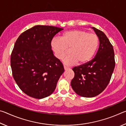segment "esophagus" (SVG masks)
I'll use <instances>...</instances> for the list:
<instances>
[{"label": "esophagus", "mask_w": 126, "mask_h": 126, "mask_svg": "<svg viewBox=\"0 0 126 126\" xmlns=\"http://www.w3.org/2000/svg\"><path fill=\"white\" fill-rule=\"evenodd\" d=\"M64 69L65 71H67V70L69 69V68H68L67 67H65V66H64Z\"/></svg>", "instance_id": "34e87169"}]
</instances>
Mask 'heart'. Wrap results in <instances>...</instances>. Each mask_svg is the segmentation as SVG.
I'll return each mask as SVG.
<instances>
[{
  "mask_svg": "<svg viewBox=\"0 0 126 126\" xmlns=\"http://www.w3.org/2000/svg\"><path fill=\"white\" fill-rule=\"evenodd\" d=\"M98 38L95 34L89 33L83 30H72L65 32L60 38H54L51 47L55 55L59 59H63L70 49L71 54L64 59L67 65L88 62L94 55L98 46Z\"/></svg>",
  "mask_w": 126,
  "mask_h": 126,
  "instance_id": "1",
  "label": "heart"
}]
</instances>
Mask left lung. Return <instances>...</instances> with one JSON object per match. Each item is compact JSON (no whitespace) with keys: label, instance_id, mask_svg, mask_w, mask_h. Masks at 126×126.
Returning <instances> with one entry per match:
<instances>
[{"label":"left lung","instance_id":"1","mask_svg":"<svg viewBox=\"0 0 126 126\" xmlns=\"http://www.w3.org/2000/svg\"><path fill=\"white\" fill-rule=\"evenodd\" d=\"M92 29L99 40L98 50L92 60L72 69L74 77L71 83L78 95L88 98L96 96L105 89L115 67L114 50L109 39L103 32Z\"/></svg>","mask_w":126,"mask_h":126}]
</instances>
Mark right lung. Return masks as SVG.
<instances>
[{
  "instance_id": "right-lung-1",
  "label": "right lung",
  "mask_w": 126,
  "mask_h": 126,
  "mask_svg": "<svg viewBox=\"0 0 126 126\" xmlns=\"http://www.w3.org/2000/svg\"><path fill=\"white\" fill-rule=\"evenodd\" d=\"M63 29L35 25L21 34L10 58L12 74L23 92L42 99L52 94L63 73V65L54 56L51 41Z\"/></svg>"
}]
</instances>
